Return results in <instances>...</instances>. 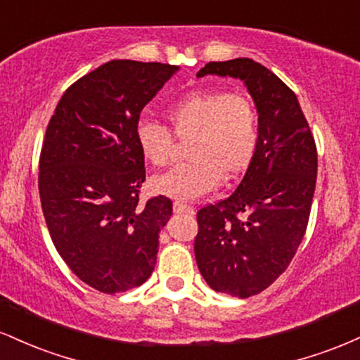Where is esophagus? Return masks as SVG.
Listing matches in <instances>:
<instances>
[{
  "instance_id": "obj_1",
  "label": "esophagus",
  "mask_w": 360,
  "mask_h": 360,
  "mask_svg": "<svg viewBox=\"0 0 360 360\" xmlns=\"http://www.w3.org/2000/svg\"><path fill=\"white\" fill-rule=\"evenodd\" d=\"M174 213H186V214H193L194 208L193 206L181 203V201H174Z\"/></svg>"
}]
</instances>
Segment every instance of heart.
Returning <instances> with one entry per match:
<instances>
[{
    "label": "heart",
    "instance_id": "obj_1",
    "mask_svg": "<svg viewBox=\"0 0 360 360\" xmlns=\"http://www.w3.org/2000/svg\"><path fill=\"white\" fill-rule=\"evenodd\" d=\"M167 120L177 139H191L186 154L191 160L155 177L157 193L179 201H193L210 193L220 177L232 181L254 160L259 147V113L250 98L221 89H198L169 106ZM135 139L143 159L155 167L171 160V130L162 123L140 120Z\"/></svg>",
    "mask_w": 360,
    "mask_h": 360
}]
</instances>
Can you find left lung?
<instances>
[{
    "instance_id": "left-lung-1",
    "label": "left lung",
    "mask_w": 360,
    "mask_h": 360,
    "mask_svg": "<svg viewBox=\"0 0 360 360\" xmlns=\"http://www.w3.org/2000/svg\"><path fill=\"white\" fill-rule=\"evenodd\" d=\"M206 74L245 82L257 106L260 139L242 183L196 214L194 255L208 286L249 298L288 269L307 232L316 184V143L298 98L252 59L208 62Z\"/></svg>"
}]
</instances>
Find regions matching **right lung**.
<instances>
[{"instance_id": "1", "label": "right lung", "mask_w": 360, "mask_h": 360, "mask_svg": "<svg viewBox=\"0 0 360 360\" xmlns=\"http://www.w3.org/2000/svg\"><path fill=\"white\" fill-rule=\"evenodd\" d=\"M177 71L160 62L110 60L57 103L39 160L49 233L69 269L115 295L150 278L172 201L140 203L146 162L135 139L140 111Z\"/></svg>"}]
</instances>
